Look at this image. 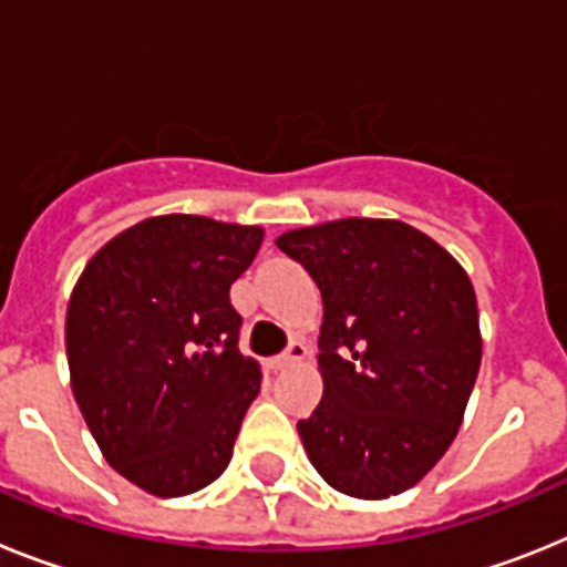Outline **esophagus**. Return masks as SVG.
<instances>
[{"mask_svg":"<svg viewBox=\"0 0 567 567\" xmlns=\"http://www.w3.org/2000/svg\"><path fill=\"white\" fill-rule=\"evenodd\" d=\"M303 358H307V346L300 343V340H292L287 352L278 354V358L272 360V369H275V372H280V369H287V365L300 363V360H303Z\"/></svg>","mask_w":567,"mask_h":567,"instance_id":"1","label":"esophagus"}]
</instances>
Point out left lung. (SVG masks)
Segmentation results:
<instances>
[{"mask_svg": "<svg viewBox=\"0 0 567 567\" xmlns=\"http://www.w3.org/2000/svg\"><path fill=\"white\" fill-rule=\"evenodd\" d=\"M323 298V398L298 423L340 494L412 488L457 437L483 358L477 295L452 255L394 218H340L284 233Z\"/></svg>", "mask_w": 567, "mask_h": 567, "instance_id": "1", "label": "left lung"}]
</instances>
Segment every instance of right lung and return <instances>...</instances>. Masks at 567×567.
<instances>
[{"label": "right lung", "instance_id": "1", "mask_svg": "<svg viewBox=\"0 0 567 567\" xmlns=\"http://www.w3.org/2000/svg\"><path fill=\"white\" fill-rule=\"evenodd\" d=\"M260 240V227L155 215L107 240L70 295L73 398L104 460L155 497L221 477L258 398L229 287Z\"/></svg>", "mask_w": 567, "mask_h": 567}]
</instances>
